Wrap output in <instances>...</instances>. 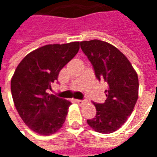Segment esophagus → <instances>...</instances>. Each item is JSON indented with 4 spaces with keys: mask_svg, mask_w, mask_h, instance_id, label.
I'll return each instance as SVG.
<instances>
[{
    "mask_svg": "<svg viewBox=\"0 0 157 157\" xmlns=\"http://www.w3.org/2000/svg\"><path fill=\"white\" fill-rule=\"evenodd\" d=\"M76 102L78 103L79 105H83V104L86 102V101H83V100H77Z\"/></svg>",
    "mask_w": 157,
    "mask_h": 157,
    "instance_id": "34e87169",
    "label": "esophagus"
}]
</instances>
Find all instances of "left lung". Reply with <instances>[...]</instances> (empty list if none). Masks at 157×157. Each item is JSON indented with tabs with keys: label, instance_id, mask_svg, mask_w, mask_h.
<instances>
[{
	"label": "left lung",
	"instance_id": "left-lung-1",
	"mask_svg": "<svg viewBox=\"0 0 157 157\" xmlns=\"http://www.w3.org/2000/svg\"><path fill=\"white\" fill-rule=\"evenodd\" d=\"M97 78L108 83L104 103L93 102L97 113L87 124L95 131L118 130L134 110L139 94L138 75L131 63L115 46L98 39L81 42Z\"/></svg>",
	"mask_w": 157,
	"mask_h": 157
}]
</instances>
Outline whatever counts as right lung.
<instances>
[{
    "label": "right lung",
    "instance_id": "add662e5",
    "mask_svg": "<svg viewBox=\"0 0 157 157\" xmlns=\"http://www.w3.org/2000/svg\"><path fill=\"white\" fill-rule=\"evenodd\" d=\"M79 48V42L44 45L26 55L12 75L16 109L25 124L39 135H50L63 126L71 102L47 91Z\"/></svg>",
    "mask_w": 157,
    "mask_h": 157
}]
</instances>
